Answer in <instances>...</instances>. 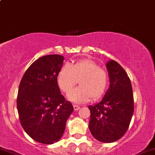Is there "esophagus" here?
<instances>
[{
  "instance_id": "obj_1",
  "label": "esophagus",
  "mask_w": 155,
  "mask_h": 155,
  "mask_svg": "<svg viewBox=\"0 0 155 155\" xmlns=\"http://www.w3.org/2000/svg\"><path fill=\"white\" fill-rule=\"evenodd\" d=\"M73 107H74V110H75V111L79 110V108H80V106L76 105H73Z\"/></svg>"
}]
</instances>
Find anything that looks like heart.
Masks as SVG:
<instances>
[{"label":"heart","instance_id":"b5f03b06","mask_svg":"<svg viewBox=\"0 0 155 155\" xmlns=\"http://www.w3.org/2000/svg\"><path fill=\"white\" fill-rule=\"evenodd\" d=\"M60 89L68 92L79 81L80 87L68 93V99L76 103L97 99L105 92L108 76L106 71L90 60H82L71 65L66 63L60 69L57 78Z\"/></svg>","mask_w":155,"mask_h":155}]
</instances>
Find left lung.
Instances as JSON below:
<instances>
[{
	"mask_svg": "<svg viewBox=\"0 0 155 155\" xmlns=\"http://www.w3.org/2000/svg\"><path fill=\"white\" fill-rule=\"evenodd\" d=\"M110 86L100 102L89 105V128L97 140L111 143L118 140L128 130L134 113L131 81L119 63L110 60L106 63Z\"/></svg>",
	"mask_w": 155,
	"mask_h": 155,
	"instance_id": "1",
	"label": "left lung"
}]
</instances>
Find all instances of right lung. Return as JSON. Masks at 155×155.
<instances>
[{"instance_id": "right-lung-1", "label": "right lung", "mask_w": 155, "mask_h": 155, "mask_svg": "<svg viewBox=\"0 0 155 155\" xmlns=\"http://www.w3.org/2000/svg\"><path fill=\"white\" fill-rule=\"evenodd\" d=\"M63 60L60 55L36 60L24 73L18 87L17 110L22 128L31 139L45 144L60 140L74 111L58 85Z\"/></svg>"}]
</instances>
